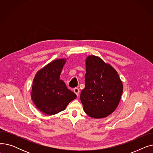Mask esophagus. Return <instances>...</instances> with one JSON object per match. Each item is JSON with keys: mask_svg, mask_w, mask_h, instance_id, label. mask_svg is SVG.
<instances>
[{"mask_svg": "<svg viewBox=\"0 0 153 153\" xmlns=\"http://www.w3.org/2000/svg\"><path fill=\"white\" fill-rule=\"evenodd\" d=\"M73 91L77 95V96H78L79 94V89H78V88H74Z\"/></svg>", "mask_w": 153, "mask_h": 153, "instance_id": "obj_1", "label": "esophagus"}]
</instances>
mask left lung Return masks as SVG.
Here are the masks:
<instances>
[{
	"instance_id": "left-lung-1",
	"label": "left lung",
	"mask_w": 153,
	"mask_h": 153,
	"mask_svg": "<svg viewBox=\"0 0 153 153\" xmlns=\"http://www.w3.org/2000/svg\"><path fill=\"white\" fill-rule=\"evenodd\" d=\"M85 88L80 99L85 114L94 118L108 117L118 105L123 87L118 72L98 56L85 60Z\"/></svg>"
}]
</instances>
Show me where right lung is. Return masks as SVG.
Listing matches in <instances>:
<instances>
[{
  "instance_id": "right-lung-1",
  "label": "right lung",
  "mask_w": 153,
  "mask_h": 153,
  "mask_svg": "<svg viewBox=\"0 0 153 153\" xmlns=\"http://www.w3.org/2000/svg\"><path fill=\"white\" fill-rule=\"evenodd\" d=\"M66 59H56L37 72L33 81L31 99L43 113L52 115L64 110L77 96L60 78Z\"/></svg>"
}]
</instances>
